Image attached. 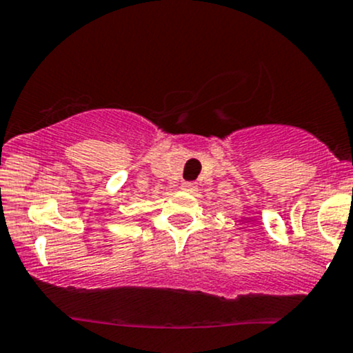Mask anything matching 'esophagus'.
Segmentation results:
<instances>
[{
	"instance_id": "esophagus-1",
	"label": "esophagus",
	"mask_w": 353,
	"mask_h": 353,
	"mask_svg": "<svg viewBox=\"0 0 353 353\" xmlns=\"http://www.w3.org/2000/svg\"><path fill=\"white\" fill-rule=\"evenodd\" d=\"M181 189H183V191H185V192H194L197 189V185L194 183H183V184H181Z\"/></svg>"
}]
</instances>
